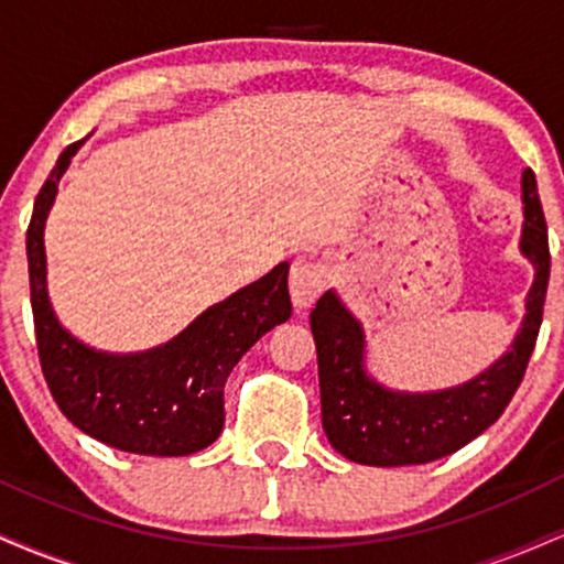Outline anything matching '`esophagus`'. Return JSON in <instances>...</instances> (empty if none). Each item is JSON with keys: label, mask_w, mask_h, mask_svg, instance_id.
Returning a JSON list of instances; mask_svg holds the SVG:
<instances>
[{"label": "esophagus", "mask_w": 564, "mask_h": 564, "mask_svg": "<svg viewBox=\"0 0 564 564\" xmlns=\"http://www.w3.org/2000/svg\"><path fill=\"white\" fill-rule=\"evenodd\" d=\"M323 289H326V270L318 262H294L289 275V291L296 313H304L307 307H313V302L323 294Z\"/></svg>", "instance_id": "esophagus-1"}]
</instances>
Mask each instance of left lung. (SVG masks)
Returning <instances> with one entry per match:
<instances>
[{
	"mask_svg": "<svg viewBox=\"0 0 564 564\" xmlns=\"http://www.w3.org/2000/svg\"><path fill=\"white\" fill-rule=\"evenodd\" d=\"M522 204L525 225L520 249L535 270L525 318L509 352L467 384L424 394L387 390L368 377L364 326L349 315L339 296L326 291L315 304L310 328L318 349L323 430L328 443L349 462L366 467L437 462L482 435L514 398L539 339L552 264L533 170L522 172Z\"/></svg>",
	"mask_w": 564,
	"mask_h": 564,
	"instance_id": "obj_1",
	"label": "left lung"
}]
</instances>
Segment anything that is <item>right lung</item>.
I'll use <instances>...</instances> for the list:
<instances>
[{"mask_svg":"<svg viewBox=\"0 0 564 564\" xmlns=\"http://www.w3.org/2000/svg\"><path fill=\"white\" fill-rule=\"evenodd\" d=\"M84 140L70 142L39 191L29 223V283L39 364L70 424L116 451L187 456L204 451L225 424V381L246 349L291 318L289 262L200 313L164 347L106 355L61 326L47 296L44 219L57 183Z\"/></svg>","mask_w":564,"mask_h":564,"instance_id":"add662e5","label":"right lung"}]
</instances>
